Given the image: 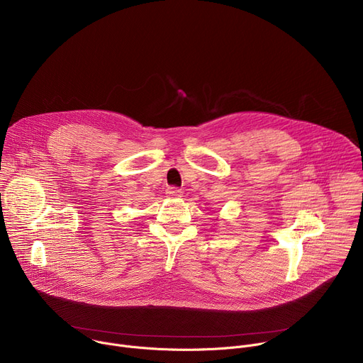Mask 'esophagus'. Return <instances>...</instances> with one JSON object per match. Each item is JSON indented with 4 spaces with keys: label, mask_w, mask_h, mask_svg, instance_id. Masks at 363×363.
I'll list each match as a JSON object with an SVG mask.
<instances>
[{
    "label": "esophagus",
    "mask_w": 363,
    "mask_h": 363,
    "mask_svg": "<svg viewBox=\"0 0 363 363\" xmlns=\"http://www.w3.org/2000/svg\"><path fill=\"white\" fill-rule=\"evenodd\" d=\"M167 194L169 195V196H181L182 194H181V189H178L177 186H168L167 188Z\"/></svg>",
    "instance_id": "34e87169"
}]
</instances>
